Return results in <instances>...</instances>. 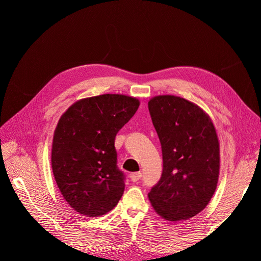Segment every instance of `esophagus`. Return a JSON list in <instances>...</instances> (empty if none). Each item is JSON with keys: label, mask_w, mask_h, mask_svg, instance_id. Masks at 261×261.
I'll use <instances>...</instances> for the list:
<instances>
[{"label": "esophagus", "mask_w": 261, "mask_h": 261, "mask_svg": "<svg viewBox=\"0 0 261 261\" xmlns=\"http://www.w3.org/2000/svg\"><path fill=\"white\" fill-rule=\"evenodd\" d=\"M129 177H130V179H132L133 181H137V180H139V179L141 178V173H140V172L132 173V174L129 175Z\"/></svg>", "instance_id": "34e87169"}]
</instances>
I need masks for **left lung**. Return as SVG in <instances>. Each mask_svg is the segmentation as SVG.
Segmentation results:
<instances>
[{"instance_id":"1","label":"left lung","mask_w":261,"mask_h":261,"mask_svg":"<svg viewBox=\"0 0 261 261\" xmlns=\"http://www.w3.org/2000/svg\"><path fill=\"white\" fill-rule=\"evenodd\" d=\"M159 136L163 170L148 197L158 215L187 220L207 207L216 192L220 146L209 115L193 102L156 96L148 102Z\"/></svg>"}]
</instances>
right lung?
Wrapping results in <instances>:
<instances>
[{
	"label": "right lung",
	"mask_w": 261,
	"mask_h": 261,
	"mask_svg": "<svg viewBox=\"0 0 261 261\" xmlns=\"http://www.w3.org/2000/svg\"><path fill=\"white\" fill-rule=\"evenodd\" d=\"M138 107L136 98L107 93L77 101L61 116L52 171L64 199L81 215H106L121 199L125 175L116 165L114 141Z\"/></svg>",
	"instance_id": "1"
}]
</instances>
